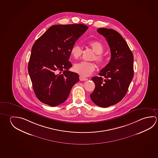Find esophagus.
<instances>
[{
	"label": "esophagus",
	"instance_id": "1",
	"mask_svg": "<svg viewBox=\"0 0 158 158\" xmlns=\"http://www.w3.org/2000/svg\"><path fill=\"white\" fill-rule=\"evenodd\" d=\"M79 79L81 81H85V80H88V79L87 78H85V77H84L83 76H79Z\"/></svg>",
	"mask_w": 158,
	"mask_h": 158
}]
</instances>
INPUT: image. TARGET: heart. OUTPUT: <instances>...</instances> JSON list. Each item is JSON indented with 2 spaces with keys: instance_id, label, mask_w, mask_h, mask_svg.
<instances>
[{
  "instance_id": "heart-1",
  "label": "heart",
  "mask_w": 158,
  "mask_h": 158,
  "mask_svg": "<svg viewBox=\"0 0 158 158\" xmlns=\"http://www.w3.org/2000/svg\"><path fill=\"white\" fill-rule=\"evenodd\" d=\"M88 45L95 53V56H94L91 60H95L96 62L100 65L104 64L106 61L105 57L102 54L104 51V44L101 42L93 41L89 42ZM70 56L73 58L78 59L81 55L82 49L79 44H74L70 49ZM73 69L75 72L80 75L88 77L91 74L95 69V65L93 62L83 61L75 63L74 65Z\"/></svg>"
}]
</instances>
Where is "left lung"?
Here are the masks:
<instances>
[{
  "label": "left lung",
  "mask_w": 158,
  "mask_h": 158,
  "mask_svg": "<svg viewBox=\"0 0 158 158\" xmlns=\"http://www.w3.org/2000/svg\"><path fill=\"white\" fill-rule=\"evenodd\" d=\"M97 30L106 38L111 57L99 73L100 76L91 79L95 88L90 94V98L96 105L107 107L121 101L127 93L134 74L133 55L127 42L117 31L106 28Z\"/></svg>",
  "instance_id": "left-lung-1"
}]
</instances>
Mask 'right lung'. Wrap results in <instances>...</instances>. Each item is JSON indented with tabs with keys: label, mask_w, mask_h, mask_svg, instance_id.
<instances>
[{
	"label": "right lung",
	"mask_w": 158,
	"mask_h": 158,
	"mask_svg": "<svg viewBox=\"0 0 158 158\" xmlns=\"http://www.w3.org/2000/svg\"><path fill=\"white\" fill-rule=\"evenodd\" d=\"M88 29L81 23L53 25L34 43L28 72L42 102L53 107L64 102L79 81L77 73L68 70L72 66L68 60L73 46Z\"/></svg>",
	"instance_id": "obj_1"
}]
</instances>
